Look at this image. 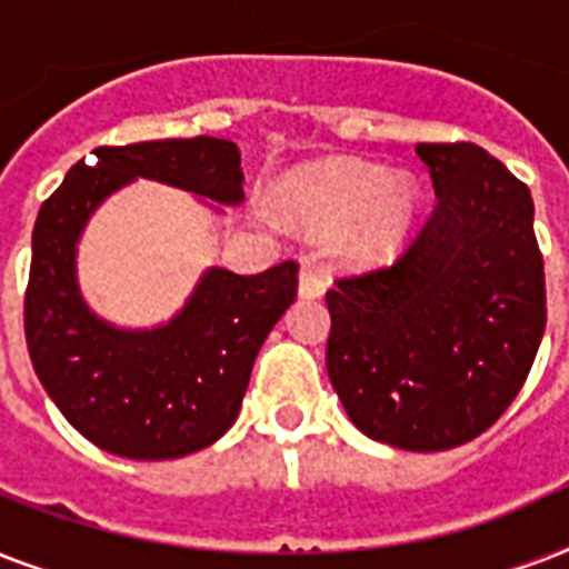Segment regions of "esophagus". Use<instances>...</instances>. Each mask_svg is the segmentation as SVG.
<instances>
[{
    "mask_svg": "<svg viewBox=\"0 0 569 569\" xmlns=\"http://www.w3.org/2000/svg\"><path fill=\"white\" fill-rule=\"evenodd\" d=\"M298 292H301V298H321L325 295V277L316 268L303 266L301 274H298Z\"/></svg>",
    "mask_w": 569,
    "mask_h": 569,
    "instance_id": "1",
    "label": "esophagus"
}]
</instances>
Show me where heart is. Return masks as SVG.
<instances>
[{
	"instance_id": "obj_1",
	"label": "heart",
	"mask_w": 569,
	"mask_h": 569,
	"mask_svg": "<svg viewBox=\"0 0 569 569\" xmlns=\"http://www.w3.org/2000/svg\"><path fill=\"white\" fill-rule=\"evenodd\" d=\"M419 197L410 173L387 177L378 164L330 159L292 173L277 194V209L307 236H333V253L346 266L369 268L396 257Z\"/></svg>"
}]
</instances>
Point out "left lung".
I'll list each match as a JSON object with an SVG mask.
<instances>
[{"label":"left lung","instance_id":"8db88e82","mask_svg":"<svg viewBox=\"0 0 569 569\" xmlns=\"http://www.w3.org/2000/svg\"><path fill=\"white\" fill-rule=\"evenodd\" d=\"M433 212L387 268L328 289V375L378 442L442 451L522 389L547 328L529 186L478 144H416Z\"/></svg>","mask_w":569,"mask_h":569}]
</instances>
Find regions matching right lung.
<instances>
[{"label": "right lung", "instance_id": "1", "mask_svg": "<svg viewBox=\"0 0 569 569\" xmlns=\"http://www.w3.org/2000/svg\"><path fill=\"white\" fill-rule=\"evenodd\" d=\"M40 206L31 232L26 346L40 383L76 431L132 460H171L212 446L239 416L250 369L298 295V262L262 274L209 268L168 325L114 328L82 301L76 241L93 209L136 177L241 203L239 147L168 138L97 147Z\"/></svg>", "mask_w": 569, "mask_h": 569}]
</instances>
